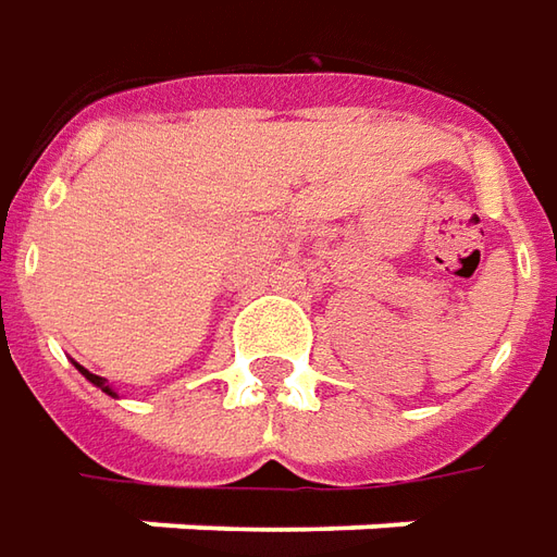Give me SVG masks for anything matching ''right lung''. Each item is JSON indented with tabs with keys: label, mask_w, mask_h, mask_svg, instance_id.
Listing matches in <instances>:
<instances>
[{
	"label": "right lung",
	"mask_w": 557,
	"mask_h": 557,
	"mask_svg": "<svg viewBox=\"0 0 557 557\" xmlns=\"http://www.w3.org/2000/svg\"><path fill=\"white\" fill-rule=\"evenodd\" d=\"M76 370H79V373L86 375V379H88V382H91V385H98V388H101V392H104V394H110V397H116V392H113V388L107 385V379H101V375H95V373H88L86 367H79V363H76Z\"/></svg>",
	"instance_id": "1"
}]
</instances>
